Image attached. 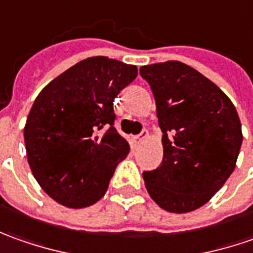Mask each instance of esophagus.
Segmentation results:
<instances>
[{"label":"esophagus","instance_id":"34e87169","mask_svg":"<svg viewBox=\"0 0 253 253\" xmlns=\"http://www.w3.org/2000/svg\"><path fill=\"white\" fill-rule=\"evenodd\" d=\"M148 131H147V130H143V131H141V134H138V135H135L134 137V143H137V144H140V143H143V141H145V140H147V138H148Z\"/></svg>","mask_w":253,"mask_h":253}]
</instances>
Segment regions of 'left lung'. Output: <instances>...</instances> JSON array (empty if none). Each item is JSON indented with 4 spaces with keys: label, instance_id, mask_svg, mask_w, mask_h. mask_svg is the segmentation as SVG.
Masks as SVG:
<instances>
[{
    "label": "left lung",
    "instance_id": "8db88e82",
    "mask_svg": "<svg viewBox=\"0 0 253 253\" xmlns=\"http://www.w3.org/2000/svg\"><path fill=\"white\" fill-rule=\"evenodd\" d=\"M153 89L164 158L143 173L147 192L169 213L206 205L235 169L242 144L240 116L209 78L180 61L143 66Z\"/></svg>",
    "mask_w": 253,
    "mask_h": 253
}]
</instances>
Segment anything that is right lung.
<instances>
[{"mask_svg":"<svg viewBox=\"0 0 253 253\" xmlns=\"http://www.w3.org/2000/svg\"><path fill=\"white\" fill-rule=\"evenodd\" d=\"M137 67L88 57L48 83L23 128L32 173L54 202L84 209L105 196L130 145L113 127V102ZM111 127L106 132L103 128Z\"/></svg>","mask_w":253,"mask_h":253,"instance_id":"right-lung-1","label":"right lung"}]
</instances>
